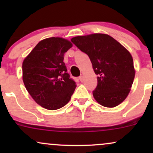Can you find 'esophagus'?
I'll list each match as a JSON object with an SVG mask.
<instances>
[{
	"instance_id": "1",
	"label": "esophagus",
	"mask_w": 153,
	"mask_h": 153,
	"mask_svg": "<svg viewBox=\"0 0 153 153\" xmlns=\"http://www.w3.org/2000/svg\"><path fill=\"white\" fill-rule=\"evenodd\" d=\"M79 79H80V80L81 82H82L84 80V78H83V76H82V75H80V76L79 77Z\"/></svg>"
}]
</instances>
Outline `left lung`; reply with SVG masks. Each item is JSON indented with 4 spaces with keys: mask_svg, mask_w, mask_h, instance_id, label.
Segmentation results:
<instances>
[{
    "mask_svg": "<svg viewBox=\"0 0 153 153\" xmlns=\"http://www.w3.org/2000/svg\"><path fill=\"white\" fill-rule=\"evenodd\" d=\"M71 41L88 55L98 75V85L93 91L101 106L113 108L125 100L134 81L135 70L130 52L106 34L78 36Z\"/></svg>",
    "mask_w": 153,
    "mask_h": 153,
    "instance_id": "left-lung-1",
    "label": "left lung"
}]
</instances>
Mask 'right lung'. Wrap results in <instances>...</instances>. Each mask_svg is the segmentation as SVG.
<instances>
[{"instance_id":"1","label":"right lung","mask_w":153,"mask_h":153,"mask_svg":"<svg viewBox=\"0 0 153 153\" xmlns=\"http://www.w3.org/2000/svg\"><path fill=\"white\" fill-rule=\"evenodd\" d=\"M72 47L66 39H45L23 61L22 78L26 90L35 102L46 109L65 106L76 88L63 62L64 54Z\"/></svg>"}]
</instances>
